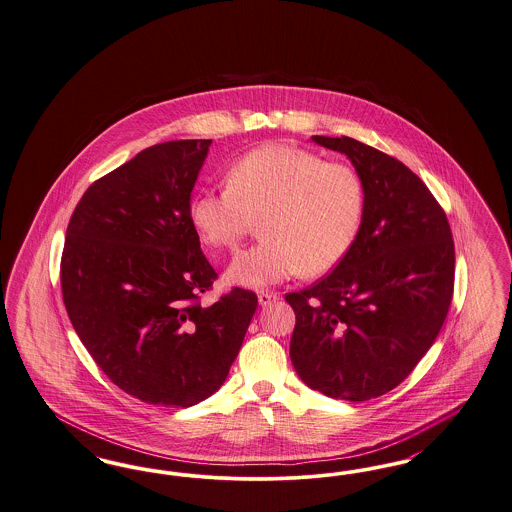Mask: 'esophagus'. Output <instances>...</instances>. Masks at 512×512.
<instances>
[{"label":"esophagus","mask_w":512,"mask_h":512,"mask_svg":"<svg viewBox=\"0 0 512 512\" xmlns=\"http://www.w3.org/2000/svg\"><path fill=\"white\" fill-rule=\"evenodd\" d=\"M277 300H279V294H277V292H267V290L258 292V302H260V306H269V304H273V302H277Z\"/></svg>","instance_id":"34e87169"}]
</instances>
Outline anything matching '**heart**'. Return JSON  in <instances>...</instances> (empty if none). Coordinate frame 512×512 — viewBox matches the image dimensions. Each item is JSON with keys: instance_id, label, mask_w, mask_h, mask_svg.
Listing matches in <instances>:
<instances>
[{"instance_id": "obj_1", "label": "heart", "mask_w": 512, "mask_h": 512, "mask_svg": "<svg viewBox=\"0 0 512 512\" xmlns=\"http://www.w3.org/2000/svg\"><path fill=\"white\" fill-rule=\"evenodd\" d=\"M363 210L365 189L354 168L271 143L239 156L223 191H199L189 218L200 241L218 250L237 248L260 220L262 241L235 256L225 279L262 289L338 266L356 241Z\"/></svg>"}]
</instances>
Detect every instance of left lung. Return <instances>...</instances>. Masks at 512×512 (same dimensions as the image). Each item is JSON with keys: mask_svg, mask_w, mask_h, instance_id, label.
I'll return each instance as SVG.
<instances>
[{"mask_svg": "<svg viewBox=\"0 0 512 512\" xmlns=\"http://www.w3.org/2000/svg\"><path fill=\"white\" fill-rule=\"evenodd\" d=\"M312 141L350 158L365 210L344 260L285 296L296 313L290 359L312 390L371 400L409 377L444 325L455 279L451 229L421 178L394 156L344 135Z\"/></svg>", "mask_w": 512, "mask_h": 512, "instance_id": "1", "label": "left lung"}]
</instances>
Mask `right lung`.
I'll list each match as a JSON object with an SVG mask.
<instances>
[{
    "label": "right lung",
    "instance_id": "1",
    "mask_svg": "<svg viewBox=\"0 0 512 512\" xmlns=\"http://www.w3.org/2000/svg\"><path fill=\"white\" fill-rule=\"evenodd\" d=\"M212 139L158 143L89 185L67 227L61 289L74 331L126 394L191 407L227 378L256 312L233 289L204 308L218 273L189 218Z\"/></svg>",
    "mask_w": 512,
    "mask_h": 512
}]
</instances>
